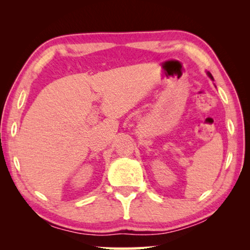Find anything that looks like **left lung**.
I'll use <instances>...</instances> for the list:
<instances>
[{
    "mask_svg": "<svg viewBox=\"0 0 250 250\" xmlns=\"http://www.w3.org/2000/svg\"><path fill=\"white\" fill-rule=\"evenodd\" d=\"M208 76H209V77H210V79H213V76H211L209 73H208Z\"/></svg>",
    "mask_w": 250,
    "mask_h": 250,
    "instance_id": "8db88e82",
    "label": "left lung"
}]
</instances>
